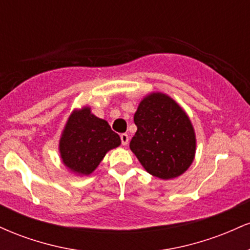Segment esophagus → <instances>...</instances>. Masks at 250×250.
<instances>
[{
	"label": "esophagus",
	"mask_w": 250,
	"mask_h": 250,
	"mask_svg": "<svg viewBox=\"0 0 250 250\" xmlns=\"http://www.w3.org/2000/svg\"><path fill=\"white\" fill-rule=\"evenodd\" d=\"M120 137H121V143L123 146H127L128 142H129V136L127 134H121L120 135Z\"/></svg>",
	"instance_id": "1"
}]
</instances>
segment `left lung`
I'll return each instance as SVG.
<instances>
[{
	"label": "left lung",
	"instance_id": "left-lung-1",
	"mask_svg": "<svg viewBox=\"0 0 250 250\" xmlns=\"http://www.w3.org/2000/svg\"><path fill=\"white\" fill-rule=\"evenodd\" d=\"M134 122L137 130L129 147L149 174L169 180L187 170L196 141L190 120L174 100L150 94L140 103Z\"/></svg>",
	"mask_w": 250,
	"mask_h": 250
}]
</instances>
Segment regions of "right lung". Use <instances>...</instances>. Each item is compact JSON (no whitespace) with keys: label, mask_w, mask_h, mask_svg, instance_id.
Returning a JSON list of instances; mask_svg holds the SVG:
<instances>
[{"label":"right lung","mask_w":250,"mask_h":250,"mask_svg":"<svg viewBox=\"0 0 250 250\" xmlns=\"http://www.w3.org/2000/svg\"><path fill=\"white\" fill-rule=\"evenodd\" d=\"M121 145L120 136L111 130L107 121L83 108L71 114L60 141L62 161L81 175L95 170L105 153Z\"/></svg>","instance_id":"obj_1"}]
</instances>
